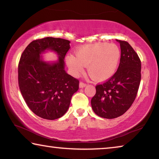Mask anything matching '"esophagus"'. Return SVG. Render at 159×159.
Segmentation results:
<instances>
[{"mask_svg": "<svg viewBox=\"0 0 159 159\" xmlns=\"http://www.w3.org/2000/svg\"><path fill=\"white\" fill-rule=\"evenodd\" d=\"M85 86H86L85 83H83V82H80V83H79V88H85Z\"/></svg>", "mask_w": 159, "mask_h": 159, "instance_id": "esophagus-1", "label": "esophagus"}]
</instances>
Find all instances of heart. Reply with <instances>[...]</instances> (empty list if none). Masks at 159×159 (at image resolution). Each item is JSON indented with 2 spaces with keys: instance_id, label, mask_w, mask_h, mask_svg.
Returning <instances> with one entry per match:
<instances>
[{
  "instance_id": "b5f03b06",
  "label": "heart",
  "mask_w": 159,
  "mask_h": 159,
  "mask_svg": "<svg viewBox=\"0 0 159 159\" xmlns=\"http://www.w3.org/2000/svg\"><path fill=\"white\" fill-rule=\"evenodd\" d=\"M69 55L66 62L74 76L83 73L87 66L88 73L96 81H104L114 76L120 58V50L114 43H96L83 45Z\"/></svg>"
}]
</instances>
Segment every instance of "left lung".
Masks as SVG:
<instances>
[{"label": "left lung", "instance_id": "8db88e82", "mask_svg": "<svg viewBox=\"0 0 159 159\" xmlns=\"http://www.w3.org/2000/svg\"><path fill=\"white\" fill-rule=\"evenodd\" d=\"M120 46L118 70L111 79L96 86L91 99L93 111L102 118H117L130 108L139 89L141 80V61L128 42L117 40Z\"/></svg>", "mask_w": 159, "mask_h": 159}]
</instances>
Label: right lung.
<instances>
[{
  "label": "right lung",
  "mask_w": 159,
  "mask_h": 159,
  "mask_svg": "<svg viewBox=\"0 0 159 159\" xmlns=\"http://www.w3.org/2000/svg\"><path fill=\"white\" fill-rule=\"evenodd\" d=\"M70 41L46 37L28 45L18 67V82L26 104L35 114L48 120L62 116L68 110L72 95L79 90V81L65 71L64 57ZM48 51L57 54L58 60L45 61Z\"/></svg>",
  "instance_id": "add662e5"
}]
</instances>
